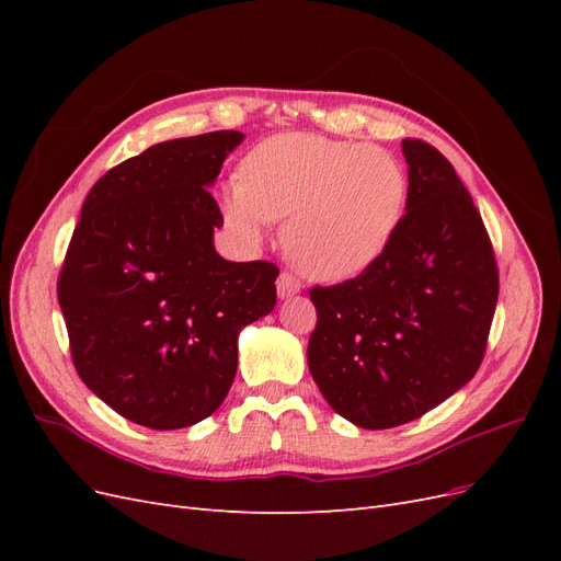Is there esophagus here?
<instances>
[{
  "label": "esophagus",
  "instance_id": "1",
  "mask_svg": "<svg viewBox=\"0 0 561 561\" xmlns=\"http://www.w3.org/2000/svg\"><path fill=\"white\" fill-rule=\"evenodd\" d=\"M278 297L280 299H285V297H293V295H297L299 290H301V283H299V278L297 276H293L290 271H283V274L278 276Z\"/></svg>",
  "mask_w": 561,
  "mask_h": 561
}]
</instances>
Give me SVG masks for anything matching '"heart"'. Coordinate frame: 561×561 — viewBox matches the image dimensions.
I'll list each match as a JSON object with an SVG mask.
<instances>
[{
    "instance_id": "obj_1",
    "label": "heart",
    "mask_w": 561,
    "mask_h": 561,
    "mask_svg": "<svg viewBox=\"0 0 561 561\" xmlns=\"http://www.w3.org/2000/svg\"><path fill=\"white\" fill-rule=\"evenodd\" d=\"M407 192L404 168L386 149L280 133L243 157L241 180L222 192V215L248 243L287 219L283 243L301 274L342 283L365 274L393 243Z\"/></svg>"
}]
</instances>
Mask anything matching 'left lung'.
I'll return each instance as SVG.
<instances>
[{
    "label": "left lung",
    "mask_w": 561,
    "mask_h": 561,
    "mask_svg": "<svg viewBox=\"0 0 561 561\" xmlns=\"http://www.w3.org/2000/svg\"><path fill=\"white\" fill-rule=\"evenodd\" d=\"M407 213L365 274L311 287L309 369L332 410L369 431L410 423L480 369L499 301V266L454 165L402 140Z\"/></svg>",
    "instance_id": "left-lung-1"
}]
</instances>
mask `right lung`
Instances as JSON below:
<instances>
[{"instance_id":"obj_1","label":"right lung","mask_w":561,"mask_h":561,"mask_svg":"<svg viewBox=\"0 0 561 561\" xmlns=\"http://www.w3.org/2000/svg\"><path fill=\"white\" fill-rule=\"evenodd\" d=\"M243 133L168 140L100 178L58 276L77 375L116 414L186 428L227 398L239 332L276 307L278 266L227 262L208 186Z\"/></svg>"}]
</instances>
